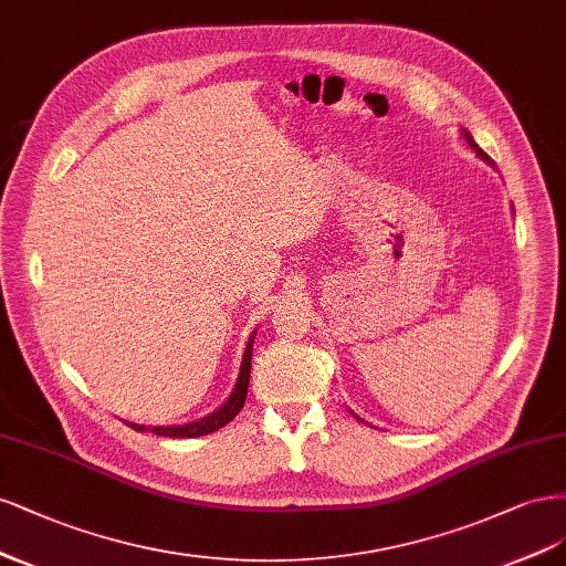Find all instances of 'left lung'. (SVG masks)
<instances>
[{"label": "left lung", "instance_id": "left-lung-1", "mask_svg": "<svg viewBox=\"0 0 566 566\" xmlns=\"http://www.w3.org/2000/svg\"><path fill=\"white\" fill-rule=\"evenodd\" d=\"M463 134H465V140H468V145H470V148H472V150H475V153H478V155H480V157H482L484 161H491V159H489V155H486V153H484V150L480 148V145H478L475 140H472V136H470L468 132H463Z\"/></svg>", "mask_w": 566, "mask_h": 566}]
</instances>
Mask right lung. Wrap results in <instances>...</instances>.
I'll return each mask as SVG.
<instances>
[{"label": "right lung", "instance_id": "obj_1", "mask_svg": "<svg viewBox=\"0 0 566 566\" xmlns=\"http://www.w3.org/2000/svg\"><path fill=\"white\" fill-rule=\"evenodd\" d=\"M253 336L251 334L249 343H247V350H244V359H242V369H240V378H237L234 382V390L230 395L228 402L209 413L207 418H199V421L195 423H188V426H174V428H153L155 434H161V437H199V434H209V432H216L218 428L228 426L232 418L242 411L244 407V399H247V390H249V371H251V350H253ZM134 430L143 432L145 428L143 426H136V423H129Z\"/></svg>", "mask_w": 566, "mask_h": 566}]
</instances>
